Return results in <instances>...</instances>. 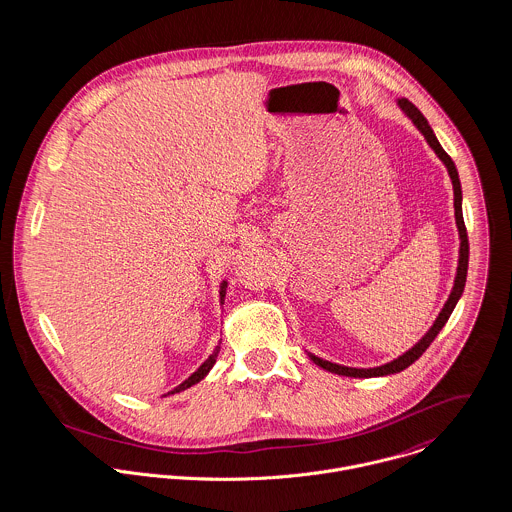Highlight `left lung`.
I'll list each match as a JSON object with an SVG mask.
<instances>
[{
	"mask_svg": "<svg viewBox=\"0 0 512 512\" xmlns=\"http://www.w3.org/2000/svg\"><path fill=\"white\" fill-rule=\"evenodd\" d=\"M398 106L400 110L414 122V126L422 132V136L426 138L428 146L432 147L436 151L439 159L443 161V165L447 167V173L451 177V185H453V207H455V224H457V230H459V264H457V274H455V282H453V288L451 293L443 305V309L439 311L438 319L434 321V325L430 327V331L410 349L406 351L404 355H400L398 359L386 363L382 366H374V368H353V366L337 365V363H329V361H323L315 355L309 353V359L321 368L329 370V372H335L339 376H351V378H372V376H386V374H394V372H400L404 368L416 363L424 353L426 349L434 343V339L438 337L439 331L443 329V325L447 323L451 311L455 309L463 288H465V280H467V264H469V240H467V230H465V222H463V211H461V183H459V173L455 169V163L451 161V157L443 151V147L439 146L438 138L434 134V130L430 128L428 120L424 118V114L406 98H400L398 100Z\"/></svg>",
	"mask_w": 512,
	"mask_h": 512,
	"instance_id": "obj_1",
	"label": "left lung"
}]
</instances>
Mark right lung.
<instances>
[{"mask_svg":"<svg viewBox=\"0 0 512 512\" xmlns=\"http://www.w3.org/2000/svg\"><path fill=\"white\" fill-rule=\"evenodd\" d=\"M226 286H228V284H226V282H222V284H220V303H222V301H224V295H226ZM219 351H220V345H217V349H215V351H213V355H211V357H209V359H207V361H205V363H203V365L199 366V368H197V370H195V372H193V374H191V376H189V378H187V380H185V382H181V384H179V386H177V388H173V390H171V392H169V394H175V392H181V390H187V388H191V386H193V384H197V382H199V380H203V378H205V376H207V374H209V370H211V368H213V366H215V363H217V357H219Z\"/></svg>","mask_w":512,"mask_h":512,"instance_id":"right-lung-1","label":"right lung"}]
</instances>
